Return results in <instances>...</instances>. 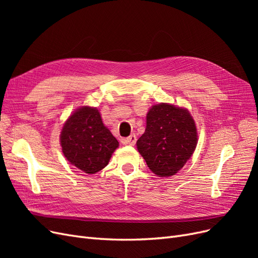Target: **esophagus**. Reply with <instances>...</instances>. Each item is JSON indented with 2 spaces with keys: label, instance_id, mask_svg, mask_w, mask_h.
Segmentation results:
<instances>
[{
  "label": "esophagus",
  "instance_id": "obj_1",
  "mask_svg": "<svg viewBox=\"0 0 258 258\" xmlns=\"http://www.w3.org/2000/svg\"><path fill=\"white\" fill-rule=\"evenodd\" d=\"M137 142V137L135 135H131L128 138L121 139V143L124 145H135Z\"/></svg>",
  "mask_w": 258,
  "mask_h": 258
}]
</instances>
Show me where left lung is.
I'll return each instance as SVG.
<instances>
[{
	"label": "left lung",
	"mask_w": 258,
	"mask_h": 258,
	"mask_svg": "<svg viewBox=\"0 0 258 258\" xmlns=\"http://www.w3.org/2000/svg\"><path fill=\"white\" fill-rule=\"evenodd\" d=\"M197 145L196 124L189 112L168 103L154 105L146 116V129L137 141L139 153L155 174L177 173Z\"/></svg>",
	"instance_id": "8db88e82"
}]
</instances>
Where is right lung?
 Wrapping results in <instances>:
<instances>
[{"instance_id":"obj_1","label":"right lung","mask_w":258,"mask_h":258,"mask_svg":"<svg viewBox=\"0 0 258 258\" xmlns=\"http://www.w3.org/2000/svg\"><path fill=\"white\" fill-rule=\"evenodd\" d=\"M60 141L66 158L85 173L93 174L107 166L118 141L102 122L95 107L83 106L66 121Z\"/></svg>"}]
</instances>
